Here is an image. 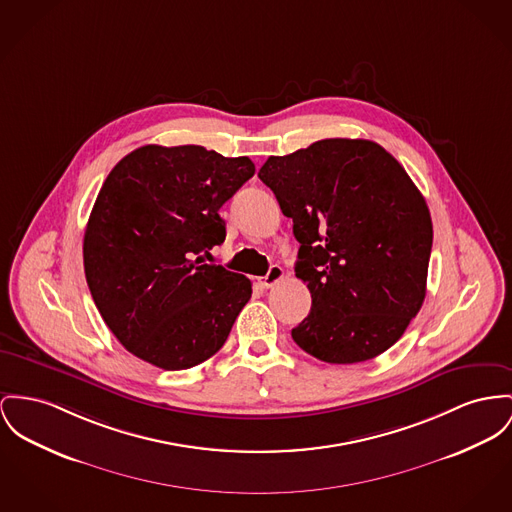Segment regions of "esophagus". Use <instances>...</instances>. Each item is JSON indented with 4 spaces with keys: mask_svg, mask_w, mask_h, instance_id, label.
Listing matches in <instances>:
<instances>
[{
    "mask_svg": "<svg viewBox=\"0 0 512 512\" xmlns=\"http://www.w3.org/2000/svg\"><path fill=\"white\" fill-rule=\"evenodd\" d=\"M283 275H285V272H283V268H281V266H272L264 277H260V285H262V287H266V289H268V287H273L277 281H281V279H283Z\"/></svg>",
    "mask_w": 512,
    "mask_h": 512,
    "instance_id": "obj_1",
    "label": "esophagus"
}]
</instances>
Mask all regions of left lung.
<instances>
[{
    "mask_svg": "<svg viewBox=\"0 0 512 512\" xmlns=\"http://www.w3.org/2000/svg\"><path fill=\"white\" fill-rule=\"evenodd\" d=\"M299 240L312 308L291 330L308 355L369 361L400 340L425 299L433 223L404 167L369 139H320L258 172Z\"/></svg>",
    "mask_w": 512,
    "mask_h": 512,
    "instance_id": "obj_1",
    "label": "left lung"
}]
</instances>
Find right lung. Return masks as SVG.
I'll return each mask as SVG.
<instances>
[{"label": "right lung", "mask_w": 512, "mask_h": 512, "mask_svg": "<svg viewBox=\"0 0 512 512\" xmlns=\"http://www.w3.org/2000/svg\"><path fill=\"white\" fill-rule=\"evenodd\" d=\"M254 171L202 145H143L106 176L83 266L106 326L139 359L182 371L229 338L252 283L204 254L225 240L219 209Z\"/></svg>", "instance_id": "obj_1"}]
</instances>
